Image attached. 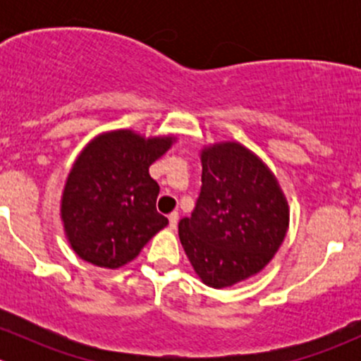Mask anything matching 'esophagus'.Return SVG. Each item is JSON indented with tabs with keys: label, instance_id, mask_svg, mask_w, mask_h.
I'll list each match as a JSON object with an SVG mask.
<instances>
[{
	"label": "esophagus",
	"instance_id": "34e87169",
	"mask_svg": "<svg viewBox=\"0 0 361 361\" xmlns=\"http://www.w3.org/2000/svg\"><path fill=\"white\" fill-rule=\"evenodd\" d=\"M178 211H173V213L169 214V227L171 228H176V225H178Z\"/></svg>",
	"mask_w": 361,
	"mask_h": 361
}]
</instances>
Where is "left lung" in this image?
<instances>
[{"mask_svg": "<svg viewBox=\"0 0 361 361\" xmlns=\"http://www.w3.org/2000/svg\"><path fill=\"white\" fill-rule=\"evenodd\" d=\"M202 185L178 224L195 272L213 288L260 272L285 239L288 206L264 162L239 143L202 152Z\"/></svg>", "mask_w": 361, "mask_h": 361, "instance_id": "obj_1", "label": "left lung"}]
</instances>
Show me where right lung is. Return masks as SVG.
<instances>
[{
	"label": "right lung",
	"instance_id": "right-lung-1",
	"mask_svg": "<svg viewBox=\"0 0 361 361\" xmlns=\"http://www.w3.org/2000/svg\"><path fill=\"white\" fill-rule=\"evenodd\" d=\"M173 137L145 140L130 130L96 137L69 173L63 194L64 228L71 248L94 265L116 269L137 257L167 225L155 202L159 183L148 167Z\"/></svg>",
	"mask_w": 361,
	"mask_h": 361
}]
</instances>
